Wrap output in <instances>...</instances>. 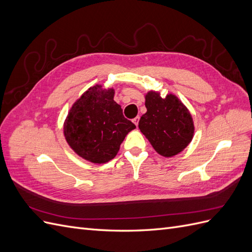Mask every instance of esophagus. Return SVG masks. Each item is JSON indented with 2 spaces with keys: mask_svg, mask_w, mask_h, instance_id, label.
<instances>
[{
  "mask_svg": "<svg viewBox=\"0 0 252 252\" xmlns=\"http://www.w3.org/2000/svg\"><path fill=\"white\" fill-rule=\"evenodd\" d=\"M132 121H133V123L135 124V126H138V125H139V121H140V117L134 118Z\"/></svg>",
  "mask_w": 252,
  "mask_h": 252,
  "instance_id": "esophagus-1",
  "label": "esophagus"
}]
</instances>
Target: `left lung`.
Here are the masks:
<instances>
[{"instance_id": "1", "label": "left lung", "mask_w": 252, "mask_h": 252, "mask_svg": "<svg viewBox=\"0 0 252 252\" xmlns=\"http://www.w3.org/2000/svg\"><path fill=\"white\" fill-rule=\"evenodd\" d=\"M145 106L147 112L141 117L139 128L158 154L171 158L184 150L193 138L194 125L179 97L172 94L161 97L151 90L145 95Z\"/></svg>"}]
</instances>
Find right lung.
Wrapping results in <instances>:
<instances>
[{"label": "right lung", "mask_w": 252, "mask_h": 252, "mask_svg": "<svg viewBox=\"0 0 252 252\" xmlns=\"http://www.w3.org/2000/svg\"><path fill=\"white\" fill-rule=\"evenodd\" d=\"M114 89L90 87L74 102L64 123L68 145L81 158L94 164L117 156L125 136L135 128L114 102Z\"/></svg>", "instance_id": "right-lung-1"}]
</instances>
